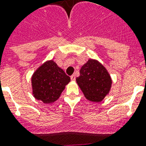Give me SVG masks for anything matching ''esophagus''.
I'll use <instances>...</instances> for the list:
<instances>
[{
  "instance_id": "34e87169",
  "label": "esophagus",
  "mask_w": 146,
  "mask_h": 146,
  "mask_svg": "<svg viewBox=\"0 0 146 146\" xmlns=\"http://www.w3.org/2000/svg\"><path fill=\"white\" fill-rule=\"evenodd\" d=\"M70 79H71V80H72V81H75L76 80L75 75H72V76H71Z\"/></svg>"
}]
</instances>
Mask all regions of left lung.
I'll list each match as a JSON object with an SVG mask.
<instances>
[{
    "label": "left lung",
    "mask_w": 146,
    "mask_h": 146,
    "mask_svg": "<svg viewBox=\"0 0 146 146\" xmlns=\"http://www.w3.org/2000/svg\"><path fill=\"white\" fill-rule=\"evenodd\" d=\"M80 73V76L76 80L86 100L100 103L109 95L113 80L107 70L100 61L89 59L81 67Z\"/></svg>",
    "instance_id": "8db88e82"
}]
</instances>
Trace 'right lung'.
I'll use <instances>...</instances> for the list:
<instances>
[{
  "instance_id": "right-lung-1",
  "label": "right lung",
  "mask_w": 146,
  "mask_h": 146,
  "mask_svg": "<svg viewBox=\"0 0 146 146\" xmlns=\"http://www.w3.org/2000/svg\"><path fill=\"white\" fill-rule=\"evenodd\" d=\"M70 78L53 60L40 66L31 76L32 94L43 103H53L58 100Z\"/></svg>"
}]
</instances>
